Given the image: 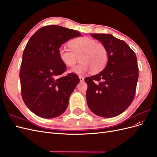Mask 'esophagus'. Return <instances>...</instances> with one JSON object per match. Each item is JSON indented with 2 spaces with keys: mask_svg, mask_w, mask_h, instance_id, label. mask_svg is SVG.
Instances as JSON below:
<instances>
[{
  "mask_svg": "<svg viewBox=\"0 0 157 157\" xmlns=\"http://www.w3.org/2000/svg\"><path fill=\"white\" fill-rule=\"evenodd\" d=\"M79 80H80V82H83L84 80V78L82 77H80H80H79Z\"/></svg>",
  "mask_w": 157,
  "mask_h": 157,
  "instance_id": "obj_1",
  "label": "esophagus"
}]
</instances>
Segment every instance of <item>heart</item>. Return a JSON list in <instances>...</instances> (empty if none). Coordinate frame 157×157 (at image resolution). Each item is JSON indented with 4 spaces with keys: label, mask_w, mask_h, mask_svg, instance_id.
I'll use <instances>...</instances> for the list:
<instances>
[{
    "label": "heart",
    "mask_w": 157,
    "mask_h": 157,
    "mask_svg": "<svg viewBox=\"0 0 157 157\" xmlns=\"http://www.w3.org/2000/svg\"><path fill=\"white\" fill-rule=\"evenodd\" d=\"M71 49L61 46L58 50L60 60L65 66L73 67L79 58L82 62L71 70V72L83 75L92 69V72L101 71L107 62L108 52L102 44L89 37H82L71 42Z\"/></svg>",
    "instance_id": "obj_1"
}]
</instances>
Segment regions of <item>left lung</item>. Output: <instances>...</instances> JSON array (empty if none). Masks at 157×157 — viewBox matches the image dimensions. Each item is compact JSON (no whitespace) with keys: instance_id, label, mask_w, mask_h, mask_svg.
Here are the masks:
<instances>
[{"instance_id":"8db88e82","label":"left lung","mask_w":157,"mask_h":157,"mask_svg":"<svg viewBox=\"0 0 157 157\" xmlns=\"http://www.w3.org/2000/svg\"><path fill=\"white\" fill-rule=\"evenodd\" d=\"M105 47L107 63L100 73L85 78L91 111L111 118L124 112L134 98L139 71L135 53L124 41L109 34H91Z\"/></svg>"}]
</instances>
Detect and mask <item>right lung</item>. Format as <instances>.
Listing matches in <instances>:
<instances>
[{
	"instance_id": "1",
	"label": "right lung",
	"mask_w": 157,
	"mask_h": 157,
	"mask_svg": "<svg viewBox=\"0 0 157 157\" xmlns=\"http://www.w3.org/2000/svg\"><path fill=\"white\" fill-rule=\"evenodd\" d=\"M81 34L59 25L40 28L30 38L23 53L20 72L21 91L26 106L44 118L59 117L67 108L78 76L62 75L67 67L59 58L61 44Z\"/></svg>"
}]
</instances>
